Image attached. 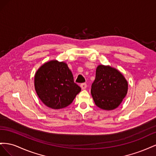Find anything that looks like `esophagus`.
I'll return each instance as SVG.
<instances>
[{"label":"esophagus","instance_id":"obj_1","mask_svg":"<svg viewBox=\"0 0 156 156\" xmlns=\"http://www.w3.org/2000/svg\"><path fill=\"white\" fill-rule=\"evenodd\" d=\"M81 88L82 90H84L87 88V84L86 83H83L81 84Z\"/></svg>","mask_w":156,"mask_h":156}]
</instances>
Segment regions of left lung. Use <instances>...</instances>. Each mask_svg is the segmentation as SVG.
<instances>
[{"label": "left lung", "instance_id": "1", "mask_svg": "<svg viewBox=\"0 0 156 156\" xmlns=\"http://www.w3.org/2000/svg\"><path fill=\"white\" fill-rule=\"evenodd\" d=\"M127 90V80L117 69L105 65L97 67L91 94L99 108L106 111L117 108L126 97Z\"/></svg>", "mask_w": 156, "mask_h": 156}]
</instances>
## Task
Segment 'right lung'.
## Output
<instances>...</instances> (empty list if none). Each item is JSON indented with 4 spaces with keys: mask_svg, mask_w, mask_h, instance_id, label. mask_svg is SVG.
<instances>
[{
    "mask_svg": "<svg viewBox=\"0 0 156 156\" xmlns=\"http://www.w3.org/2000/svg\"><path fill=\"white\" fill-rule=\"evenodd\" d=\"M34 87L42 103L53 109L70 105L81 90L74 83L73 74L67 64L56 60L48 61L37 70Z\"/></svg>",
    "mask_w": 156,
    "mask_h": 156,
    "instance_id": "obj_1",
    "label": "right lung"
}]
</instances>
